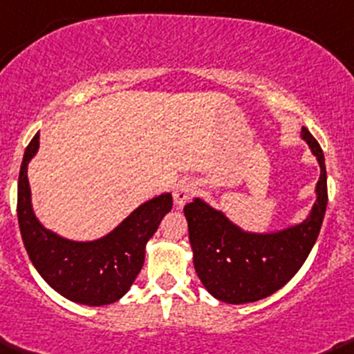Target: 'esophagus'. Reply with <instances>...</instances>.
Returning a JSON list of instances; mask_svg holds the SVG:
<instances>
[{
	"label": "esophagus",
	"instance_id": "obj_1",
	"mask_svg": "<svg viewBox=\"0 0 354 354\" xmlns=\"http://www.w3.org/2000/svg\"><path fill=\"white\" fill-rule=\"evenodd\" d=\"M196 191H198V187H196V184L192 180H187V178H185V180L178 182L176 189H174V201H176L177 207L184 206V204L196 194Z\"/></svg>",
	"mask_w": 354,
	"mask_h": 354
}]
</instances>
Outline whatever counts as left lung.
I'll return each instance as SVG.
<instances>
[{"label": "left lung", "mask_w": 354, "mask_h": 354, "mask_svg": "<svg viewBox=\"0 0 354 354\" xmlns=\"http://www.w3.org/2000/svg\"><path fill=\"white\" fill-rule=\"evenodd\" d=\"M301 138L320 167L317 201L301 223L272 233H250L203 199L184 206L194 269L220 301L240 305L269 297L297 274L310 254L326 214L327 174L322 148L307 127H301Z\"/></svg>", "instance_id": "left-lung-1"}]
</instances>
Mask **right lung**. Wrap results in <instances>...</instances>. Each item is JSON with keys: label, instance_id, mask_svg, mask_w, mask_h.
Here are the masks:
<instances>
[{"label": "right lung", "instance_id": "1", "mask_svg": "<svg viewBox=\"0 0 354 354\" xmlns=\"http://www.w3.org/2000/svg\"><path fill=\"white\" fill-rule=\"evenodd\" d=\"M37 150L39 133L25 150L18 176L17 214L28 257L47 285L68 300L90 307L114 304L127 293L143 268L147 243L172 209V194L165 192L143 203L102 239H63L44 228L32 209L27 169Z\"/></svg>", "mask_w": 354, "mask_h": 354}]
</instances>
